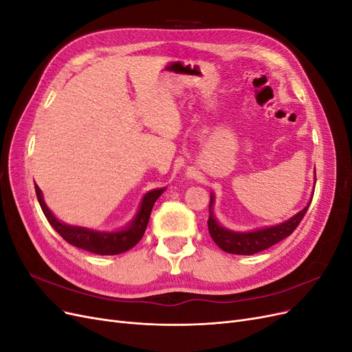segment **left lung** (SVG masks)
Masks as SVG:
<instances>
[{"label":"left lung","instance_id":"8db88e82","mask_svg":"<svg viewBox=\"0 0 352 352\" xmlns=\"http://www.w3.org/2000/svg\"><path fill=\"white\" fill-rule=\"evenodd\" d=\"M316 179V177H314ZM212 206H214V195L211 194L210 197V206H208V232L214 241L219 248L226 251L229 254H238V255H252L260 251H264L270 248L272 245L280 242L282 239L287 238L291 233L300 225V221L305 216V212L310 207V202L300 211L296 212L294 217L286 220L280 225L257 229L251 232H233L226 228L219 225V221L214 217V212H212Z\"/></svg>","mask_w":352,"mask_h":352}]
</instances>
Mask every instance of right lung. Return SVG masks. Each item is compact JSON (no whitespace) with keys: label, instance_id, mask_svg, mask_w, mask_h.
I'll return each mask as SVG.
<instances>
[{"label":"right lung","instance_id":"obj_1","mask_svg":"<svg viewBox=\"0 0 352 352\" xmlns=\"http://www.w3.org/2000/svg\"><path fill=\"white\" fill-rule=\"evenodd\" d=\"M164 189L166 188H160V189H153L150 192H146L141 201V206L136 212V216L124 229L117 230V232H100V230H94V229L82 228V226L67 225V223L60 221L47 207L44 198H42L39 186L35 185V192L39 201V206L42 211H44L50 225L54 228V230L58 233V235L69 243L74 245V247L94 252V254H98V255L122 254L135 247V245L144 236L148 221H150L151 210L155 204L157 198L164 192Z\"/></svg>","mask_w":352,"mask_h":352}]
</instances>
